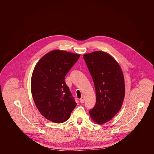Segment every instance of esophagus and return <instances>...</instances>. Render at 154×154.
<instances>
[{"instance_id":"obj_1","label":"esophagus","mask_w":154,"mask_h":154,"mask_svg":"<svg viewBox=\"0 0 154 154\" xmlns=\"http://www.w3.org/2000/svg\"><path fill=\"white\" fill-rule=\"evenodd\" d=\"M80 101L81 103H84V96H82L81 97Z\"/></svg>"}]
</instances>
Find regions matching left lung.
I'll return each mask as SVG.
<instances>
[{"label":"left lung","instance_id":"1","mask_svg":"<svg viewBox=\"0 0 154 154\" xmlns=\"http://www.w3.org/2000/svg\"><path fill=\"white\" fill-rule=\"evenodd\" d=\"M83 58L94 82L96 102L89 110L92 119L98 124L110 121L120 110L124 99V74L117 62L103 51L85 54Z\"/></svg>","mask_w":154,"mask_h":154}]
</instances>
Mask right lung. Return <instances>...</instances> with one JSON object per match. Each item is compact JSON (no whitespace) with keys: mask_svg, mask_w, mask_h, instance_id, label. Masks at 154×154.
I'll use <instances>...</instances> for the list:
<instances>
[{"mask_svg":"<svg viewBox=\"0 0 154 154\" xmlns=\"http://www.w3.org/2000/svg\"><path fill=\"white\" fill-rule=\"evenodd\" d=\"M80 57L62 50L46 54L35 66L31 79V92L38 110L47 119L63 123L77 103L65 77Z\"/></svg>","mask_w":154,"mask_h":154,"instance_id":"right-lung-1","label":"right lung"}]
</instances>
